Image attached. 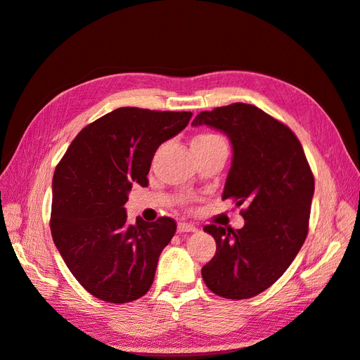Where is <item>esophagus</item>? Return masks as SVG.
<instances>
[{
	"mask_svg": "<svg viewBox=\"0 0 360 360\" xmlns=\"http://www.w3.org/2000/svg\"><path fill=\"white\" fill-rule=\"evenodd\" d=\"M199 229H197L195 225H193V224H188V222H180L179 224V233H194V231H197Z\"/></svg>",
	"mask_w": 360,
	"mask_h": 360,
	"instance_id": "obj_1",
	"label": "esophagus"
}]
</instances>
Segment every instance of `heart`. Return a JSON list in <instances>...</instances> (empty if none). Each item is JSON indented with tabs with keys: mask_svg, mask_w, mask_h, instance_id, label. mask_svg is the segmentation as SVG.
I'll return each mask as SVG.
<instances>
[{
	"mask_svg": "<svg viewBox=\"0 0 360 360\" xmlns=\"http://www.w3.org/2000/svg\"><path fill=\"white\" fill-rule=\"evenodd\" d=\"M221 143H224V139L221 136L207 131V134H200L194 136L191 146H212V144H221Z\"/></svg>",
	"mask_w": 360,
	"mask_h": 360,
	"instance_id": "obj_1",
	"label": "heart"
}]
</instances>
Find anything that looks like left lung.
Returning a JSON list of instances; mask_svg holds the SVG:
<instances>
[{"mask_svg": "<svg viewBox=\"0 0 360 360\" xmlns=\"http://www.w3.org/2000/svg\"><path fill=\"white\" fill-rule=\"evenodd\" d=\"M207 124L229 135L233 161L222 199H231L245 225H205L216 255L202 267L207 288L229 300L269 289L295 259L309 229L314 175L297 135L261 108L242 104L200 112L193 126Z\"/></svg>", "mask_w": 360, "mask_h": 360, "instance_id": "1", "label": "left lung"}]
</instances>
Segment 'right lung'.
Listing matches in <instances>:
<instances>
[{"label":"right lung","instance_id":"right-lung-1","mask_svg":"<svg viewBox=\"0 0 360 360\" xmlns=\"http://www.w3.org/2000/svg\"><path fill=\"white\" fill-rule=\"evenodd\" d=\"M191 112L121 107L79 131L54 171L51 234L82 288L102 302L130 303L150 289L171 217L127 224L134 183L148 186L158 146L188 126Z\"/></svg>","mask_w":360,"mask_h":360}]
</instances>
